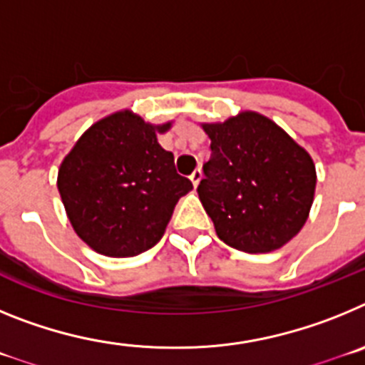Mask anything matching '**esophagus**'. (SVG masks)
Segmentation results:
<instances>
[{
    "instance_id": "esophagus-1",
    "label": "esophagus",
    "mask_w": 365,
    "mask_h": 365,
    "mask_svg": "<svg viewBox=\"0 0 365 365\" xmlns=\"http://www.w3.org/2000/svg\"><path fill=\"white\" fill-rule=\"evenodd\" d=\"M190 179H192L193 186H197L199 180L202 179V170H201V168H197V170H193V173H192V175H190Z\"/></svg>"
}]
</instances>
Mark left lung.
Segmentation results:
<instances>
[{
	"instance_id": "1",
	"label": "left lung",
	"mask_w": 365,
	"mask_h": 365,
	"mask_svg": "<svg viewBox=\"0 0 365 365\" xmlns=\"http://www.w3.org/2000/svg\"><path fill=\"white\" fill-rule=\"evenodd\" d=\"M202 130L212 155L197 193L219 240L243 252H270L291 241L314 199L311 155L254 111Z\"/></svg>"
}]
</instances>
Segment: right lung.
I'll return each mask as SVG.
<instances>
[{"instance_id": "add662e5", "label": "right lung", "mask_w": 365, "mask_h": 365, "mask_svg": "<svg viewBox=\"0 0 365 365\" xmlns=\"http://www.w3.org/2000/svg\"><path fill=\"white\" fill-rule=\"evenodd\" d=\"M151 125L130 111L93 124L58 172V192L74 232L93 250L131 257L159 243L177 201L193 188Z\"/></svg>"}]
</instances>
